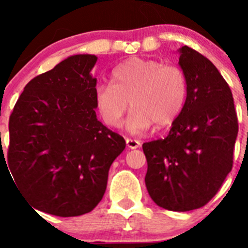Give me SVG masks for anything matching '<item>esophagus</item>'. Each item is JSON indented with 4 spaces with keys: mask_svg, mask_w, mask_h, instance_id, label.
I'll return each instance as SVG.
<instances>
[{
    "mask_svg": "<svg viewBox=\"0 0 248 248\" xmlns=\"http://www.w3.org/2000/svg\"><path fill=\"white\" fill-rule=\"evenodd\" d=\"M126 144L129 149H136V148L140 147V141L138 140H132V139H127L126 140Z\"/></svg>",
    "mask_w": 248,
    "mask_h": 248,
    "instance_id": "34e87169",
    "label": "esophagus"
}]
</instances>
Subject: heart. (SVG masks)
I'll return each mask as SVG.
<instances>
[{
  "instance_id": "heart-1",
  "label": "heart",
  "mask_w": 248,
  "mask_h": 248,
  "mask_svg": "<svg viewBox=\"0 0 248 248\" xmlns=\"http://www.w3.org/2000/svg\"><path fill=\"white\" fill-rule=\"evenodd\" d=\"M187 94L184 72L172 64L138 57L120 62L112 72V84H99L94 106L107 126L119 128L128 107H133L127 129L138 134L154 124H173L183 110Z\"/></svg>"
}]
</instances>
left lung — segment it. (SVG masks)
<instances>
[{"mask_svg": "<svg viewBox=\"0 0 248 248\" xmlns=\"http://www.w3.org/2000/svg\"><path fill=\"white\" fill-rule=\"evenodd\" d=\"M178 51L187 82L186 105L166 139L142 148L149 196L163 209L184 212L209 203L231 171L238 119L217 67L186 45Z\"/></svg>", "mask_w": 248, "mask_h": 248, "instance_id": "1", "label": "left lung"}]
</instances>
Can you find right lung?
I'll use <instances>...</instances> for the list:
<instances>
[{"label":"right lung","mask_w":248,"mask_h":248,"mask_svg":"<svg viewBox=\"0 0 248 248\" xmlns=\"http://www.w3.org/2000/svg\"><path fill=\"white\" fill-rule=\"evenodd\" d=\"M98 58L75 55L35 77L9 119L8 167L39 211L76 217L102 199L126 141L96 119L91 75Z\"/></svg>","instance_id":"1"}]
</instances>
